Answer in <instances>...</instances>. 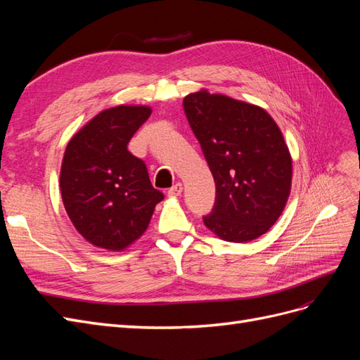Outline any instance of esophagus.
Listing matches in <instances>:
<instances>
[{"mask_svg": "<svg viewBox=\"0 0 360 360\" xmlns=\"http://www.w3.org/2000/svg\"><path fill=\"white\" fill-rule=\"evenodd\" d=\"M181 192H183V184L179 181L168 191V195H169V197H180Z\"/></svg>", "mask_w": 360, "mask_h": 360, "instance_id": "esophagus-1", "label": "esophagus"}]
</instances>
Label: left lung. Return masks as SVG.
Returning a JSON list of instances; mask_svg holds the SVG:
<instances>
[{
    "instance_id": "obj_1",
    "label": "left lung",
    "mask_w": 360,
    "mask_h": 360,
    "mask_svg": "<svg viewBox=\"0 0 360 360\" xmlns=\"http://www.w3.org/2000/svg\"><path fill=\"white\" fill-rule=\"evenodd\" d=\"M216 184L204 225L222 240L246 243L270 230L287 204L292 162L281 129L263 108L207 90L183 101Z\"/></svg>"
}]
</instances>
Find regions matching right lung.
Here are the masks:
<instances>
[{
  "instance_id": "obj_1",
  "label": "right lung",
  "mask_w": 360,
  "mask_h": 360,
  "mask_svg": "<svg viewBox=\"0 0 360 360\" xmlns=\"http://www.w3.org/2000/svg\"><path fill=\"white\" fill-rule=\"evenodd\" d=\"M151 114L120 105L93 117L64 151L60 189L73 226L91 245L123 250L144 234L163 193L151 186L146 163L127 150Z\"/></svg>"
}]
</instances>
